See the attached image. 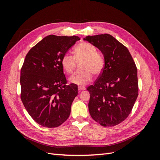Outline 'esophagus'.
<instances>
[{
  "label": "esophagus",
  "mask_w": 160,
  "mask_h": 160,
  "mask_svg": "<svg viewBox=\"0 0 160 160\" xmlns=\"http://www.w3.org/2000/svg\"><path fill=\"white\" fill-rule=\"evenodd\" d=\"M86 88H83V87H79L78 88V91H81L82 90H85Z\"/></svg>",
  "instance_id": "1"
}]
</instances>
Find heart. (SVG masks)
<instances>
[{
  "instance_id": "1",
  "label": "heart",
  "mask_w": 160,
  "mask_h": 160,
  "mask_svg": "<svg viewBox=\"0 0 160 160\" xmlns=\"http://www.w3.org/2000/svg\"><path fill=\"white\" fill-rule=\"evenodd\" d=\"M81 61V70L72 75L69 78V81L72 84L84 86L92 79V73L98 75L102 72L105 59L103 54L97 51L95 46L89 42H83L75 47L74 56L65 53L62 57L61 65L67 73L71 74L74 71L77 62Z\"/></svg>"
}]
</instances>
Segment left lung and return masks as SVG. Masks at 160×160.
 Segmentation results:
<instances>
[{"mask_svg":"<svg viewBox=\"0 0 160 160\" xmlns=\"http://www.w3.org/2000/svg\"><path fill=\"white\" fill-rule=\"evenodd\" d=\"M102 52L104 68L90 93L89 113L96 122L112 127L126 119L138 96V69L126 47L109 34L83 38Z\"/></svg>","mask_w":160,"mask_h":160,"instance_id":"obj_1","label":"left lung"}]
</instances>
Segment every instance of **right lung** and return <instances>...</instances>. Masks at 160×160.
Wrapping results in <instances>:
<instances>
[{"mask_svg": "<svg viewBox=\"0 0 160 160\" xmlns=\"http://www.w3.org/2000/svg\"><path fill=\"white\" fill-rule=\"evenodd\" d=\"M79 39L49 35L25 57L21 70V98L28 114L42 127H59L69 117L78 87L67 85L61 59Z\"/></svg>", "mask_w": 160, "mask_h": 160, "instance_id": "add662e5", "label": "right lung"}]
</instances>
